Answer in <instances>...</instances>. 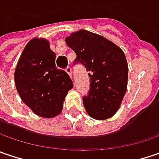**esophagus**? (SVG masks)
Wrapping results in <instances>:
<instances>
[{
    "instance_id": "1",
    "label": "esophagus",
    "mask_w": 159,
    "mask_h": 159,
    "mask_svg": "<svg viewBox=\"0 0 159 159\" xmlns=\"http://www.w3.org/2000/svg\"><path fill=\"white\" fill-rule=\"evenodd\" d=\"M66 72L69 75V76L72 78V70H71V68L69 67V66H67V67L66 68Z\"/></svg>"
}]
</instances>
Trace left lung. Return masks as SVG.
Instances as JSON below:
<instances>
[{"mask_svg": "<svg viewBox=\"0 0 159 159\" xmlns=\"http://www.w3.org/2000/svg\"><path fill=\"white\" fill-rule=\"evenodd\" d=\"M65 41L75 52V62L89 72L90 92L83 98L86 112L98 120L112 117L127 91L129 67L124 52L102 36L85 30L71 33Z\"/></svg>", "mask_w": 159, "mask_h": 159, "instance_id": "8db88e82", "label": "left lung"}]
</instances>
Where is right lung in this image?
Masks as SVG:
<instances>
[{
  "label": "right lung",
  "mask_w": 159,
  "mask_h": 159,
  "mask_svg": "<svg viewBox=\"0 0 159 159\" xmlns=\"http://www.w3.org/2000/svg\"><path fill=\"white\" fill-rule=\"evenodd\" d=\"M14 82L24 103L38 116L48 119L60 114L74 87L67 73L56 67V54L42 38H34L26 45L15 68Z\"/></svg>",
  "instance_id": "add662e5"
}]
</instances>
